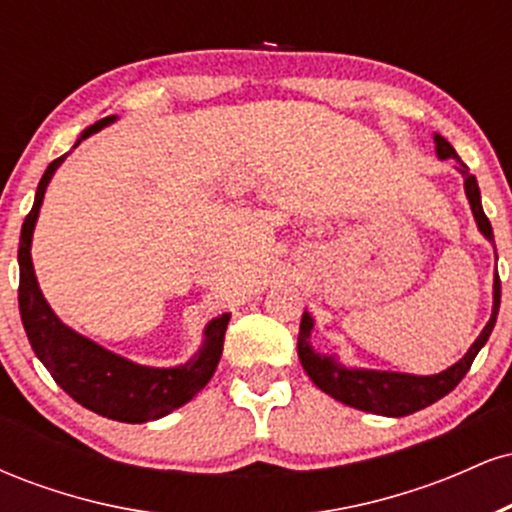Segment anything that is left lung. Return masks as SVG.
I'll return each instance as SVG.
<instances>
[{"mask_svg": "<svg viewBox=\"0 0 512 512\" xmlns=\"http://www.w3.org/2000/svg\"><path fill=\"white\" fill-rule=\"evenodd\" d=\"M433 142H436V154L438 158H457L460 163V173L464 178V192H467L469 207H472L474 221H477L479 231L484 233V238H489L493 243V228L491 221L486 219L484 209H481V192L477 185V178L469 173V168L464 166L457 156V151L452 149L450 142H445L440 134H433ZM498 308H501V279H493V310L491 320L486 322V327L481 330L477 342L469 346V351L464 354L455 366L445 368L443 373L436 375H411V373H392V370H368V368H346L337 361V356L317 354L310 346V332H313V317L310 313H303L301 317V332H298V358H301L305 373L313 383L320 387L322 392L337 399V402L349 404V407L370 411V414L380 416H409L414 411L426 409L428 404L438 402L440 397H445L457 387V383L467 375L469 366L477 358L481 346L489 342L493 325H496Z\"/></svg>", "mask_w": 512, "mask_h": 512, "instance_id": "1", "label": "left lung"}]
</instances>
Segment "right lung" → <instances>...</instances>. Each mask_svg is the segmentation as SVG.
<instances>
[{"label":"right lung","mask_w":512,"mask_h":512,"mask_svg":"<svg viewBox=\"0 0 512 512\" xmlns=\"http://www.w3.org/2000/svg\"><path fill=\"white\" fill-rule=\"evenodd\" d=\"M117 117H103L96 125L81 132V139L91 137L98 129L108 127ZM79 139V142H81ZM76 142V144H79ZM67 154L55 158L45 175L38 182L33 209L28 211L26 221L21 226L19 240V310L23 330L31 342L35 356L40 358L55 383L67 392L81 407L96 411L105 419L122 421V424H146L161 416L170 414L209 383L214 375L223 351V337L231 315L223 313L209 322L204 330V342L199 351L187 363L173 368L139 366L125 356H117L113 351L103 349L101 344L91 342L84 334L74 332L52 313L40 291L38 279L33 272L31 243L33 228L38 221L40 204H43L48 182L55 170L62 166Z\"/></svg>","instance_id":"obj_1"}]
</instances>
